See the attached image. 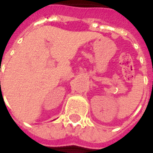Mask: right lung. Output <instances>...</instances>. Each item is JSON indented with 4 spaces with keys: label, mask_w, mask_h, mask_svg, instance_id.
Segmentation results:
<instances>
[{
    "label": "right lung",
    "mask_w": 153,
    "mask_h": 153,
    "mask_svg": "<svg viewBox=\"0 0 153 153\" xmlns=\"http://www.w3.org/2000/svg\"><path fill=\"white\" fill-rule=\"evenodd\" d=\"M0 83H1V82H0Z\"/></svg>",
    "instance_id": "obj_1"
}]
</instances>
